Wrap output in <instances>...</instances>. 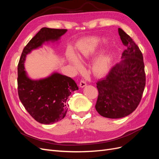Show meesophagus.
<instances>
[{
  "label": "esophagus",
  "mask_w": 159,
  "mask_h": 159,
  "mask_svg": "<svg viewBox=\"0 0 159 159\" xmlns=\"http://www.w3.org/2000/svg\"><path fill=\"white\" fill-rule=\"evenodd\" d=\"M86 85H87V84L85 83V81H84V80L80 81V88H84Z\"/></svg>",
  "instance_id": "esophagus-1"
}]
</instances>
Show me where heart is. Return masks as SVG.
Wrapping results in <instances>:
<instances>
[{
    "mask_svg": "<svg viewBox=\"0 0 159 159\" xmlns=\"http://www.w3.org/2000/svg\"><path fill=\"white\" fill-rule=\"evenodd\" d=\"M103 40L99 38H91L83 40L78 44V57L81 60L92 56L99 48V45ZM69 59L75 68L80 71L83 70V66L78 59L72 54L69 55ZM111 64V56L109 54H104L100 56L96 60L93 65V72L97 75H102L109 71Z\"/></svg>",
    "mask_w": 159,
    "mask_h": 159,
    "instance_id": "obj_1",
    "label": "heart"
}]
</instances>
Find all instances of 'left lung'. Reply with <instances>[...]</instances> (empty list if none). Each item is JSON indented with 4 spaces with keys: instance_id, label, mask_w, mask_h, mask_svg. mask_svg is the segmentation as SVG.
Listing matches in <instances>:
<instances>
[{
    "instance_id": "8db88e82",
    "label": "left lung",
    "mask_w": 159,
    "mask_h": 159,
    "mask_svg": "<svg viewBox=\"0 0 159 159\" xmlns=\"http://www.w3.org/2000/svg\"><path fill=\"white\" fill-rule=\"evenodd\" d=\"M119 34L126 47L121 62L96 83L98 97L97 111L103 117L118 119L127 116L137 109L146 84L143 56L139 46L121 28Z\"/></svg>"
}]
</instances>
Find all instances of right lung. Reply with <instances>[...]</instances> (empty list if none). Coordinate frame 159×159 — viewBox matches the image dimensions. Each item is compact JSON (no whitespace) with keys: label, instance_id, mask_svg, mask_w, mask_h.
Here are the masks:
<instances>
[{"label":"right lung","instance_id":"obj_1","mask_svg":"<svg viewBox=\"0 0 159 159\" xmlns=\"http://www.w3.org/2000/svg\"><path fill=\"white\" fill-rule=\"evenodd\" d=\"M66 29L42 28L24 48L18 65V93L24 107L33 119L42 124L60 121L68 111L69 96L78 90L76 83L70 77L55 73L38 81L28 78L24 70L26 54L45 41L56 40Z\"/></svg>","mask_w":159,"mask_h":159}]
</instances>
